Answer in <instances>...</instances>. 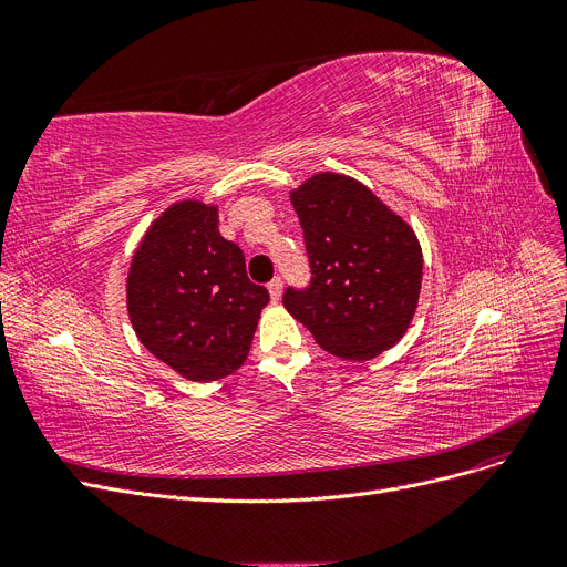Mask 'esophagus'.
<instances>
[{"label": "esophagus", "mask_w": 567, "mask_h": 567, "mask_svg": "<svg viewBox=\"0 0 567 567\" xmlns=\"http://www.w3.org/2000/svg\"><path fill=\"white\" fill-rule=\"evenodd\" d=\"M267 288H269L271 302H279V300H281V296H284V281H281V279H274Z\"/></svg>", "instance_id": "obj_1"}]
</instances>
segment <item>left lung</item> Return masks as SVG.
Wrapping results in <instances>:
<instances>
[{"instance_id":"8db88e82","label":"left lung","mask_w":567,"mask_h":567,"mask_svg":"<svg viewBox=\"0 0 567 567\" xmlns=\"http://www.w3.org/2000/svg\"><path fill=\"white\" fill-rule=\"evenodd\" d=\"M312 265V286L288 288L284 307L317 346L369 362L398 346L414 321L423 252L416 231L367 184L317 173L290 188Z\"/></svg>"}]
</instances>
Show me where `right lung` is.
Returning a JSON list of instances; mask_svg holds the SVG:
<instances>
[{
	"label": "right lung",
	"instance_id": "1",
	"mask_svg": "<svg viewBox=\"0 0 567 567\" xmlns=\"http://www.w3.org/2000/svg\"><path fill=\"white\" fill-rule=\"evenodd\" d=\"M219 205L179 198L136 244L125 300L142 346L194 383L244 367L267 288L246 274L244 252L219 234Z\"/></svg>",
	"mask_w": 567,
	"mask_h": 567
}]
</instances>
